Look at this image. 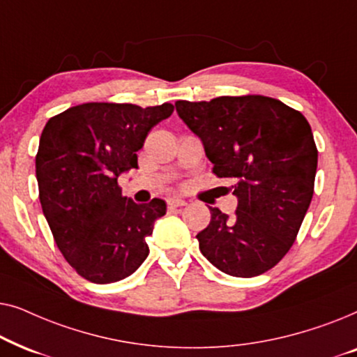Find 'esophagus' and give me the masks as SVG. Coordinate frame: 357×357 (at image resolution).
Returning a JSON list of instances; mask_svg holds the SVG:
<instances>
[{"label":"esophagus","mask_w":357,"mask_h":357,"mask_svg":"<svg viewBox=\"0 0 357 357\" xmlns=\"http://www.w3.org/2000/svg\"><path fill=\"white\" fill-rule=\"evenodd\" d=\"M185 204H187V202H185V199H182V198H178V197H170V198L167 199V206H169V209H175V208L185 206Z\"/></svg>","instance_id":"obj_1"}]
</instances>
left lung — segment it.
I'll return each mask as SVG.
<instances>
[{"mask_svg": "<svg viewBox=\"0 0 357 357\" xmlns=\"http://www.w3.org/2000/svg\"><path fill=\"white\" fill-rule=\"evenodd\" d=\"M175 109L237 197L232 218L209 208L199 250L231 276L271 270L294 243L314 195L319 153L309 121L265 96L177 100Z\"/></svg>", "mask_w": 357, "mask_h": 357, "instance_id": "obj_1", "label": "left lung"}]
</instances>
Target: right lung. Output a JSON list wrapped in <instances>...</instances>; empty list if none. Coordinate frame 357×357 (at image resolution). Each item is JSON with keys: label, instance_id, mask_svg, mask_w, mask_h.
<instances>
[{"label": "right lung", "instance_id": "add662e5", "mask_svg": "<svg viewBox=\"0 0 357 357\" xmlns=\"http://www.w3.org/2000/svg\"><path fill=\"white\" fill-rule=\"evenodd\" d=\"M172 104L143 107L89 102L47 121L36 158L38 195L63 257L96 284L125 280L149 253L146 237L167 209L164 199L138 204L119 177L138 169L136 151Z\"/></svg>", "mask_w": 357, "mask_h": 357}]
</instances>
